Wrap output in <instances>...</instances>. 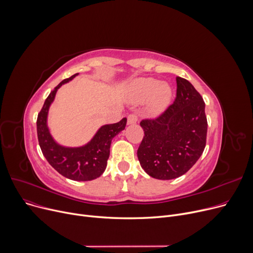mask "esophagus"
I'll use <instances>...</instances> for the list:
<instances>
[{
	"label": "esophagus",
	"instance_id": "34e87169",
	"mask_svg": "<svg viewBox=\"0 0 253 253\" xmlns=\"http://www.w3.org/2000/svg\"><path fill=\"white\" fill-rule=\"evenodd\" d=\"M138 122V116L136 113H129L127 115V125H133Z\"/></svg>",
	"mask_w": 253,
	"mask_h": 253
}]
</instances>
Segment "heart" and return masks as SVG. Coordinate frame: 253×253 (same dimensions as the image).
Here are the masks:
<instances>
[{
  "label": "heart",
  "instance_id": "1",
  "mask_svg": "<svg viewBox=\"0 0 253 253\" xmlns=\"http://www.w3.org/2000/svg\"><path fill=\"white\" fill-rule=\"evenodd\" d=\"M154 79H140L132 84L133 98L138 102L147 98V109L151 115H157L165 110L172 96L171 87L168 84H158Z\"/></svg>",
  "mask_w": 253,
  "mask_h": 253
}]
</instances>
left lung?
<instances>
[{"label": "left lung", "mask_w": 253, "mask_h": 253, "mask_svg": "<svg viewBox=\"0 0 253 253\" xmlns=\"http://www.w3.org/2000/svg\"><path fill=\"white\" fill-rule=\"evenodd\" d=\"M145 136L137 152L142 169L154 179L172 180L186 173L206 144L205 103L190 82L176 78V97L154 120L140 123Z\"/></svg>", "instance_id": "1"}]
</instances>
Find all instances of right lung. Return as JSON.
I'll return each instance as SVG.
<instances>
[{
    "label": "right lung",
    "mask_w": 253,
    "mask_h": 253,
    "mask_svg": "<svg viewBox=\"0 0 253 253\" xmlns=\"http://www.w3.org/2000/svg\"><path fill=\"white\" fill-rule=\"evenodd\" d=\"M78 74L63 80L50 93L38 115L37 130L41 150L50 165L67 179L84 182L97 179L106 169L111 141L117 133L125 129L126 118H123L116 124L102 126L93 139L84 146L64 147L59 145L51 136L47 125L49 108L58 88Z\"/></svg>",
    "instance_id": "add662e5"
}]
</instances>
